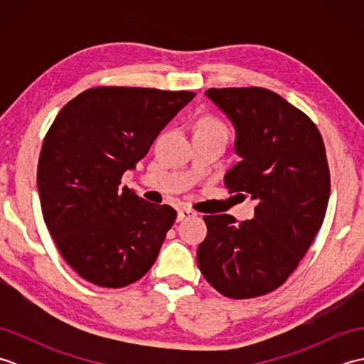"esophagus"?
I'll return each mask as SVG.
<instances>
[{"instance_id": "obj_1", "label": "esophagus", "mask_w": 364, "mask_h": 364, "mask_svg": "<svg viewBox=\"0 0 364 364\" xmlns=\"http://www.w3.org/2000/svg\"><path fill=\"white\" fill-rule=\"evenodd\" d=\"M196 215H197V213L189 210V208H181V210H178L176 220L181 222V220H186V219H191V218H196Z\"/></svg>"}]
</instances>
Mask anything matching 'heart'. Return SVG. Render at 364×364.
Instances as JSON below:
<instances>
[{"instance_id":"obj_1","label":"heart","mask_w":364,"mask_h":364,"mask_svg":"<svg viewBox=\"0 0 364 364\" xmlns=\"http://www.w3.org/2000/svg\"><path fill=\"white\" fill-rule=\"evenodd\" d=\"M200 128H213V129H222L225 131V127H223V123H220L219 120H214V119H208L202 123V127Z\"/></svg>"}]
</instances>
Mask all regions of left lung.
<instances>
[{
    "mask_svg": "<svg viewBox=\"0 0 364 364\" xmlns=\"http://www.w3.org/2000/svg\"><path fill=\"white\" fill-rule=\"evenodd\" d=\"M205 94L236 131L241 159L227 172L225 186L250 196L257 206L253 219L242 223L230 214L205 215L208 235L197 249L198 267L225 297L264 296L296 270L326 218V146L311 119L272 90L227 87Z\"/></svg>",
    "mask_w": 364,
    "mask_h": 364,
    "instance_id": "obj_1",
    "label": "left lung"
}]
</instances>
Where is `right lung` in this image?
<instances>
[{
  "mask_svg": "<svg viewBox=\"0 0 364 364\" xmlns=\"http://www.w3.org/2000/svg\"><path fill=\"white\" fill-rule=\"evenodd\" d=\"M194 92L95 87L68 102L43 139L37 189L45 225L84 280L123 288L154 264L176 219L120 186Z\"/></svg>",
  "mask_w": 364,
  "mask_h": 364,
  "instance_id": "add662e5",
  "label": "right lung"
}]
</instances>
